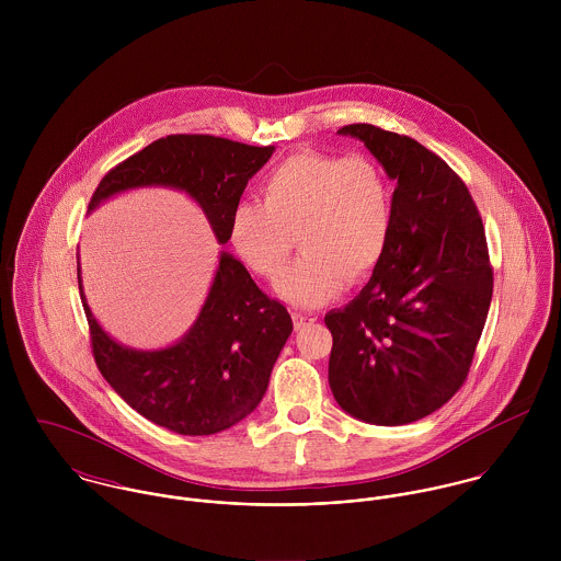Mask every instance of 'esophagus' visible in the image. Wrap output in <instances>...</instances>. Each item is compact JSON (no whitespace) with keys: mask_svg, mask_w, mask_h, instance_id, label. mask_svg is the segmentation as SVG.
Segmentation results:
<instances>
[{"mask_svg":"<svg viewBox=\"0 0 561 561\" xmlns=\"http://www.w3.org/2000/svg\"><path fill=\"white\" fill-rule=\"evenodd\" d=\"M318 321V316H313V313H294V325L300 330V328H305V325H311V323H316Z\"/></svg>","mask_w":561,"mask_h":561,"instance_id":"34e87169","label":"esophagus"}]
</instances>
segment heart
Returning <instances> with one entry per match:
<instances>
[{
    "mask_svg": "<svg viewBox=\"0 0 561 561\" xmlns=\"http://www.w3.org/2000/svg\"><path fill=\"white\" fill-rule=\"evenodd\" d=\"M261 192L263 203L233 207L229 240L252 274L274 283L298 238L305 254L278 285L287 302L325 305L382 263L393 236V187L378 161L298 151L267 172Z\"/></svg>",
    "mask_w": 561,
    "mask_h": 561,
    "instance_id": "heart-1",
    "label": "heart"
}]
</instances>
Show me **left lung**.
<instances>
[{"instance_id": "8db88e82", "label": "left lung", "mask_w": 561, "mask_h": 561, "mask_svg": "<svg viewBox=\"0 0 561 561\" xmlns=\"http://www.w3.org/2000/svg\"><path fill=\"white\" fill-rule=\"evenodd\" d=\"M393 192V236L360 294L330 311L328 382L336 403L374 425H405L465 385L492 300L480 211L465 181L416 140L358 123Z\"/></svg>"}]
</instances>
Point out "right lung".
I'll return each instance as SVG.
<instances>
[{"instance_id":"obj_1","label":"right lung","mask_w":561,"mask_h":561,"mask_svg":"<svg viewBox=\"0 0 561 561\" xmlns=\"http://www.w3.org/2000/svg\"><path fill=\"white\" fill-rule=\"evenodd\" d=\"M272 153L274 147L216 136H165L112 168L94 190L88 214L127 190L172 187L205 211L218 243H227L231 211ZM78 283L101 376L136 412L183 436L218 434L245 419L263 400L294 330L287 309L267 298L225 250L198 318L161 350L127 347L99 325L83 296L80 256Z\"/></svg>"}]
</instances>
